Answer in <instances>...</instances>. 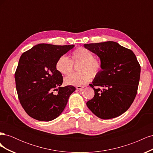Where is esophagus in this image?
<instances>
[{
  "label": "esophagus",
  "instance_id": "34e87169",
  "mask_svg": "<svg viewBox=\"0 0 153 153\" xmlns=\"http://www.w3.org/2000/svg\"><path fill=\"white\" fill-rule=\"evenodd\" d=\"M76 89H77V90H80V91H81V90H82L83 89H84V86H76Z\"/></svg>",
  "mask_w": 153,
  "mask_h": 153
}]
</instances>
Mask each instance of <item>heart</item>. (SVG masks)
I'll return each instance as SVG.
<instances>
[{
  "label": "heart",
  "mask_w": 153,
  "mask_h": 153,
  "mask_svg": "<svg viewBox=\"0 0 153 153\" xmlns=\"http://www.w3.org/2000/svg\"><path fill=\"white\" fill-rule=\"evenodd\" d=\"M71 60L66 55H61L55 63L57 70L62 75L70 73L73 68V63H80L78 66L79 73H71L64 78L67 85L80 86L89 82L91 76H98L101 71V62L94 57V54L89 50L84 47H78L72 52Z\"/></svg>",
  "instance_id": "1"
}]
</instances>
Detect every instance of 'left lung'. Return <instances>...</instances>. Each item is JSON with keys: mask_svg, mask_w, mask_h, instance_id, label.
I'll return each mask as SVG.
<instances>
[{"mask_svg": "<svg viewBox=\"0 0 153 153\" xmlns=\"http://www.w3.org/2000/svg\"><path fill=\"white\" fill-rule=\"evenodd\" d=\"M84 46L98 55L102 66V70L89 84L94 96L87 102V107L99 118L117 117L128 110L135 98L140 64L131 50L114 41Z\"/></svg>", "mask_w": 153, "mask_h": 153, "instance_id": "obj_1", "label": "left lung"}]
</instances>
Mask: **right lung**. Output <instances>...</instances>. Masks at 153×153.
Returning a JSON list of instances; mask_svg holds the SVG:
<instances>
[{
	"mask_svg": "<svg viewBox=\"0 0 153 153\" xmlns=\"http://www.w3.org/2000/svg\"><path fill=\"white\" fill-rule=\"evenodd\" d=\"M74 47L41 43L21 55L15 73L16 88L20 103L30 117L50 121L65 108L76 89L72 85L61 87L63 78L55 63ZM55 90L57 94L53 93Z\"/></svg>",
	"mask_w": 153,
	"mask_h": 153,
	"instance_id": "right-lung-1",
	"label": "right lung"
}]
</instances>
